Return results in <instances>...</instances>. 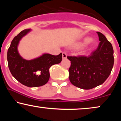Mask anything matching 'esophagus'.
I'll use <instances>...</instances> for the list:
<instances>
[{"label": "esophagus", "mask_w": 121, "mask_h": 121, "mask_svg": "<svg viewBox=\"0 0 121 121\" xmlns=\"http://www.w3.org/2000/svg\"><path fill=\"white\" fill-rule=\"evenodd\" d=\"M67 57V55L65 53H62V58L63 59H66Z\"/></svg>", "instance_id": "34e87169"}]
</instances>
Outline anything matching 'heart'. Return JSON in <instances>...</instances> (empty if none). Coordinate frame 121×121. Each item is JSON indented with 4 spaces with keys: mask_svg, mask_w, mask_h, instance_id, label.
<instances>
[{
    "mask_svg": "<svg viewBox=\"0 0 121 121\" xmlns=\"http://www.w3.org/2000/svg\"><path fill=\"white\" fill-rule=\"evenodd\" d=\"M89 44V47H87V49H90L92 47L95 45L96 44L95 41L92 39H90L89 37H85L83 38V39H80V41H77L75 43H74L72 44L71 47L73 49H78L83 48L86 44Z\"/></svg>",
    "mask_w": 121,
    "mask_h": 121,
    "instance_id": "obj_1",
    "label": "heart"
}]
</instances>
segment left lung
Segmentation results:
<instances>
[{
    "label": "left lung",
    "instance_id": "1",
    "mask_svg": "<svg viewBox=\"0 0 121 121\" xmlns=\"http://www.w3.org/2000/svg\"><path fill=\"white\" fill-rule=\"evenodd\" d=\"M97 48L88 57H67L70 61L69 80L73 85L85 90L101 85L108 78L114 64L113 49L111 43L101 32Z\"/></svg>",
    "mask_w": 121,
    "mask_h": 121
}]
</instances>
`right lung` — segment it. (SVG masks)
<instances>
[{
    "instance_id": "add662e5",
    "label": "right lung",
    "mask_w": 121,
    "mask_h": 121,
    "mask_svg": "<svg viewBox=\"0 0 121 121\" xmlns=\"http://www.w3.org/2000/svg\"><path fill=\"white\" fill-rule=\"evenodd\" d=\"M31 31L30 29L24 30L14 38L8 49L7 60L13 77L24 85L34 87L45 85L48 82L49 68L61 62L62 54L54 56L43 53L31 60L23 58L18 51V46L22 37Z\"/></svg>"
}]
</instances>
